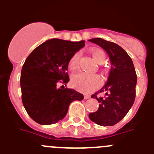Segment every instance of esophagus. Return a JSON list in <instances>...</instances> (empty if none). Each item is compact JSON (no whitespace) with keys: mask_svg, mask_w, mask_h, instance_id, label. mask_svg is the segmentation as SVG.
Masks as SVG:
<instances>
[{"mask_svg":"<svg viewBox=\"0 0 154 154\" xmlns=\"http://www.w3.org/2000/svg\"><path fill=\"white\" fill-rule=\"evenodd\" d=\"M90 95H87V94H86V95H84V99H86V100H87V99H89L90 98Z\"/></svg>","mask_w":154,"mask_h":154,"instance_id":"34e87169","label":"esophagus"}]
</instances>
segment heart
Wrapping results in <instances>:
<instances>
[{
  "instance_id": "b5f03b06",
  "label": "heart",
  "mask_w": 154,
  "mask_h": 154,
  "mask_svg": "<svg viewBox=\"0 0 154 154\" xmlns=\"http://www.w3.org/2000/svg\"><path fill=\"white\" fill-rule=\"evenodd\" d=\"M94 60L98 64H102L106 59L104 52L100 50L91 51ZM80 54L75 53L68 62V68L71 71H74L78 67ZM100 83V79L97 74H87L85 72H79L74 74L71 77V84L74 88L83 92H91L94 91Z\"/></svg>"
}]
</instances>
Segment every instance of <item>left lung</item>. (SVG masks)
<instances>
[{
  "instance_id": "1",
  "label": "left lung",
  "mask_w": 154,
  "mask_h": 154,
  "mask_svg": "<svg viewBox=\"0 0 154 154\" xmlns=\"http://www.w3.org/2000/svg\"><path fill=\"white\" fill-rule=\"evenodd\" d=\"M104 50L111 63L109 77L97 92H105L104 97H91L98 101L99 108L88 115L90 120L100 126H113L119 123L130 109L136 97L137 76L130 56L119 45L100 38L88 40Z\"/></svg>"
}]
</instances>
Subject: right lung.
Instances as JSON below:
<instances>
[{"mask_svg":"<svg viewBox=\"0 0 154 154\" xmlns=\"http://www.w3.org/2000/svg\"><path fill=\"white\" fill-rule=\"evenodd\" d=\"M84 46L83 40L51 38L34 49L25 60L20 80L21 98L29 117L36 123H57L66 116L71 102L83 99L78 91L64 86L58 88V85L68 83V62Z\"/></svg>","mask_w":154,"mask_h":154,"instance_id":"right-lung-1","label":"right lung"}]
</instances>
